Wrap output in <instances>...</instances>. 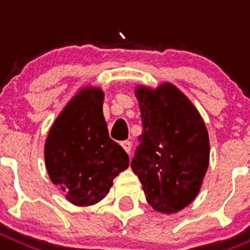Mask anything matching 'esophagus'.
I'll list each match as a JSON object with an SVG mask.
<instances>
[{
	"mask_svg": "<svg viewBox=\"0 0 250 250\" xmlns=\"http://www.w3.org/2000/svg\"><path fill=\"white\" fill-rule=\"evenodd\" d=\"M121 146L124 147V150H125V151L127 152V154H130V151H131V143H130V141H123V143H121Z\"/></svg>",
	"mask_w": 250,
	"mask_h": 250,
	"instance_id": "obj_1",
	"label": "esophagus"
}]
</instances>
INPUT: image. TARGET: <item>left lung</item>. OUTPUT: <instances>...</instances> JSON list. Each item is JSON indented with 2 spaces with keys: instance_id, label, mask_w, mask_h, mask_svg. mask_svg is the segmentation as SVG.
<instances>
[{
  "instance_id": "1",
  "label": "left lung",
  "mask_w": 250,
  "mask_h": 250,
  "mask_svg": "<svg viewBox=\"0 0 250 250\" xmlns=\"http://www.w3.org/2000/svg\"><path fill=\"white\" fill-rule=\"evenodd\" d=\"M143 134L132 158L152 209L173 214L199 193L209 165V135L202 115L175 85L135 89Z\"/></svg>"
}]
</instances>
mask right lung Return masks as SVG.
I'll use <instances>...</instances> for the list:
<instances>
[{"label":"right lung","mask_w":250,"mask_h":250,"mask_svg":"<svg viewBox=\"0 0 250 250\" xmlns=\"http://www.w3.org/2000/svg\"><path fill=\"white\" fill-rule=\"evenodd\" d=\"M104 91L85 86L54 121L45 143L51 182L77 207L103 200L112 180L129 167V156L107 131L103 114Z\"/></svg>","instance_id":"add662e5"}]
</instances>
